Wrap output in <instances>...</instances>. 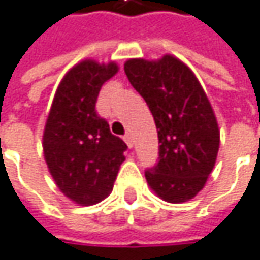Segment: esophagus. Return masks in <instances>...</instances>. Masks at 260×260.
I'll return each mask as SVG.
<instances>
[{
  "mask_svg": "<svg viewBox=\"0 0 260 260\" xmlns=\"http://www.w3.org/2000/svg\"><path fill=\"white\" fill-rule=\"evenodd\" d=\"M123 140H125V143L128 144V147H129V149H132V146H134V138H132V135H131L129 132H128V134L123 137Z\"/></svg>",
  "mask_w": 260,
  "mask_h": 260,
  "instance_id": "1",
  "label": "esophagus"
}]
</instances>
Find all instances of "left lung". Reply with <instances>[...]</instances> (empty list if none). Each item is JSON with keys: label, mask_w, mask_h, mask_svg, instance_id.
I'll list each match as a JSON object with an SVG mask.
<instances>
[{"label": "left lung", "mask_w": 260, "mask_h": 260, "mask_svg": "<svg viewBox=\"0 0 260 260\" xmlns=\"http://www.w3.org/2000/svg\"><path fill=\"white\" fill-rule=\"evenodd\" d=\"M125 73L147 103L157 129L159 160L146 170L149 186L171 204L192 200L211 174L220 144L219 125L201 83L171 55L126 60Z\"/></svg>", "instance_id": "obj_1"}]
</instances>
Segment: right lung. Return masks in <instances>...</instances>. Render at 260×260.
<instances>
[{
    "mask_svg": "<svg viewBox=\"0 0 260 260\" xmlns=\"http://www.w3.org/2000/svg\"><path fill=\"white\" fill-rule=\"evenodd\" d=\"M119 71L114 62L74 65L55 93L43 134L47 168L59 190L80 205H93L111 190L128 146L113 135L95 104L101 86Z\"/></svg>",
    "mask_w": 260,
    "mask_h": 260,
    "instance_id": "right-lung-1",
    "label": "right lung"
}]
</instances>
